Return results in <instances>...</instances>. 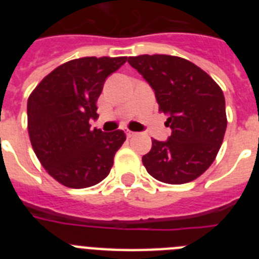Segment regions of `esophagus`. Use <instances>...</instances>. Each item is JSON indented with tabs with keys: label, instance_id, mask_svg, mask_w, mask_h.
I'll list each match as a JSON object with an SVG mask.
<instances>
[{
	"label": "esophagus",
	"instance_id": "obj_1",
	"mask_svg": "<svg viewBox=\"0 0 259 259\" xmlns=\"http://www.w3.org/2000/svg\"><path fill=\"white\" fill-rule=\"evenodd\" d=\"M136 135V132H132V131H127V137H134Z\"/></svg>",
	"mask_w": 259,
	"mask_h": 259
}]
</instances>
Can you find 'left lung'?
I'll list each match as a JSON object with an SVG mask.
<instances>
[{
  "label": "left lung",
  "instance_id": "obj_1",
  "mask_svg": "<svg viewBox=\"0 0 259 259\" xmlns=\"http://www.w3.org/2000/svg\"><path fill=\"white\" fill-rule=\"evenodd\" d=\"M128 63L154 89L159 111L167 114L171 136L152 141L143 157L146 171L162 183L184 184L211 166L227 128L221 87L198 66L166 54L130 57Z\"/></svg>",
  "mask_w": 259,
  "mask_h": 259
}]
</instances>
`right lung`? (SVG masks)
<instances>
[{"mask_svg":"<svg viewBox=\"0 0 259 259\" xmlns=\"http://www.w3.org/2000/svg\"><path fill=\"white\" fill-rule=\"evenodd\" d=\"M127 57H84L58 66L28 97L32 148L52 178L68 188H88L109 175L114 155L125 141L122 130H91L106 77Z\"/></svg>","mask_w":259,"mask_h":259,"instance_id":"right-lung-1","label":"right lung"}]
</instances>
